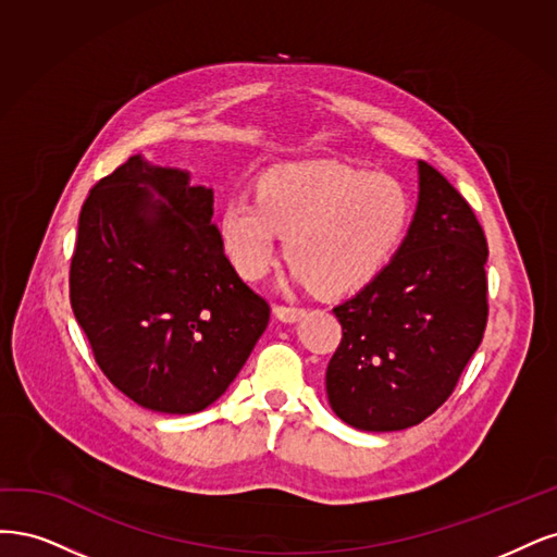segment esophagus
<instances>
[{
  "label": "esophagus",
  "instance_id": "1",
  "mask_svg": "<svg viewBox=\"0 0 557 557\" xmlns=\"http://www.w3.org/2000/svg\"><path fill=\"white\" fill-rule=\"evenodd\" d=\"M273 312H275V317L280 321H284V324H294V321H298L305 314V308H289V305H275Z\"/></svg>",
  "mask_w": 557,
  "mask_h": 557
}]
</instances>
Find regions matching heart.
<instances>
[{
  "instance_id": "b5f03b06",
  "label": "heart",
  "mask_w": 557,
  "mask_h": 557,
  "mask_svg": "<svg viewBox=\"0 0 557 557\" xmlns=\"http://www.w3.org/2000/svg\"><path fill=\"white\" fill-rule=\"evenodd\" d=\"M411 201L398 177L343 161H294L261 175L255 196H231L220 238L233 268L259 280L286 236L292 277L337 296L380 275L409 224Z\"/></svg>"
}]
</instances>
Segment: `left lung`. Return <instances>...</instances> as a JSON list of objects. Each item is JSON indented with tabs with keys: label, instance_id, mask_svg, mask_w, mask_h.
<instances>
[{
	"label": "left lung",
	"instance_id": "obj_1",
	"mask_svg": "<svg viewBox=\"0 0 557 557\" xmlns=\"http://www.w3.org/2000/svg\"><path fill=\"white\" fill-rule=\"evenodd\" d=\"M488 245L470 203L419 161V203L396 257L333 308L343 339L326 370L335 414L405 430L451 396L488 319Z\"/></svg>",
	"mask_w": 557,
	"mask_h": 557
}]
</instances>
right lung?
I'll return each mask as SVG.
<instances>
[{
	"instance_id": "1",
	"label": "right lung",
	"mask_w": 557,
	"mask_h": 557,
	"mask_svg": "<svg viewBox=\"0 0 557 557\" xmlns=\"http://www.w3.org/2000/svg\"><path fill=\"white\" fill-rule=\"evenodd\" d=\"M69 294L109 382L164 414L218 400L271 319L224 255L212 189L140 154L85 199Z\"/></svg>"
}]
</instances>
